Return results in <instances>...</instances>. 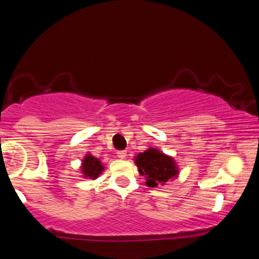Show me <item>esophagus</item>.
<instances>
[{"label":"esophagus","instance_id":"1","mask_svg":"<svg viewBox=\"0 0 259 259\" xmlns=\"http://www.w3.org/2000/svg\"><path fill=\"white\" fill-rule=\"evenodd\" d=\"M116 155H118V158H120V159H124L125 155H127V153H125V150H118Z\"/></svg>","mask_w":259,"mask_h":259}]
</instances>
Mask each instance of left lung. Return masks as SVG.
<instances>
[{
	"instance_id": "1",
	"label": "left lung",
	"mask_w": 259,
	"mask_h": 259,
	"mask_svg": "<svg viewBox=\"0 0 259 259\" xmlns=\"http://www.w3.org/2000/svg\"><path fill=\"white\" fill-rule=\"evenodd\" d=\"M140 175L145 176L148 187L163 185L178 175V167L171 157L157 149H148L135 158Z\"/></svg>"
}]
</instances>
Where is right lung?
Here are the masks:
<instances>
[{
  "label": "right lung",
  "instance_id": "obj_1",
  "mask_svg": "<svg viewBox=\"0 0 259 259\" xmlns=\"http://www.w3.org/2000/svg\"><path fill=\"white\" fill-rule=\"evenodd\" d=\"M81 171H83L84 176H87V178L96 179L104 171V166H102L101 161L98 158L93 157V155H87L83 161Z\"/></svg>",
  "mask_w": 259,
  "mask_h": 259
}]
</instances>
